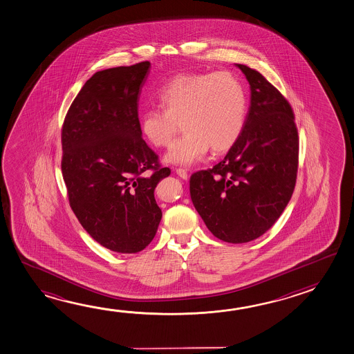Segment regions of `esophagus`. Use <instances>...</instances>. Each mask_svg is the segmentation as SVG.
I'll use <instances>...</instances> for the list:
<instances>
[{"mask_svg":"<svg viewBox=\"0 0 354 354\" xmlns=\"http://www.w3.org/2000/svg\"><path fill=\"white\" fill-rule=\"evenodd\" d=\"M176 174H178L182 180H187L188 178V172H187V169H185V168H177Z\"/></svg>","mask_w":354,"mask_h":354,"instance_id":"obj_1","label":"esophagus"}]
</instances>
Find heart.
Wrapping results in <instances>:
<instances>
[{
    "mask_svg": "<svg viewBox=\"0 0 354 354\" xmlns=\"http://www.w3.org/2000/svg\"><path fill=\"white\" fill-rule=\"evenodd\" d=\"M162 110L147 109L140 127L153 147L171 144L165 162L192 166L212 147L216 153L230 150L246 119V93L239 79L229 72L185 73L171 79L157 95Z\"/></svg>",
    "mask_w": 354,
    "mask_h": 354,
    "instance_id": "b5f03b06",
    "label": "heart"
}]
</instances>
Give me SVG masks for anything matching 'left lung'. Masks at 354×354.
Segmentation results:
<instances>
[{"label":"left lung","mask_w":354,"mask_h":354,"mask_svg":"<svg viewBox=\"0 0 354 354\" xmlns=\"http://www.w3.org/2000/svg\"><path fill=\"white\" fill-rule=\"evenodd\" d=\"M250 85L244 129L224 160L191 176L193 205L218 239L241 244L261 236L294 193L299 133L292 109L255 69L235 64Z\"/></svg>","instance_id":"8db88e82"}]
</instances>
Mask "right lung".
Listing matches in <instances>:
<instances>
[{"instance_id": "1", "label": "right lung", "mask_w": 354, "mask_h": 354, "mask_svg": "<svg viewBox=\"0 0 354 354\" xmlns=\"http://www.w3.org/2000/svg\"><path fill=\"white\" fill-rule=\"evenodd\" d=\"M150 62L96 72L79 91L62 129V172L83 228L109 250L133 254L156 235L155 188L171 169L142 138L138 95Z\"/></svg>"}]
</instances>
